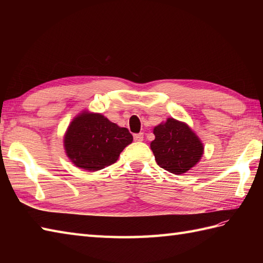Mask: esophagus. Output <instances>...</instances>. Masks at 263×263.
I'll return each instance as SVG.
<instances>
[{
  "label": "esophagus",
  "instance_id": "34e87169",
  "mask_svg": "<svg viewBox=\"0 0 263 263\" xmlns=\"http://www.w3.org/2000/svg\"><path fill=\"white\" fill-rule=\"evenodd\" d=\"M136 141H142L143 140V133H137V135L133 136Z\"/></svg>",
  "mask_w": 263,
  "mask_h": 263
}]
</instances>
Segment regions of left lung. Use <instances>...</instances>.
I'll list each match as a JSON object with an SVG mask.
<instances>
[{
	"label": "left lung",
	"mask_w": 263,
	"mask_h": 263,
	"mask_svg": "<svg viewBox=\"0 0 263 263\" xmlns=\"http://www.w3.org/2000/svg\"><path fill=\"white\" fill-rule=\"evenodd\" d=\"M155 140L150 143L155 159L161 168L173 174H183L200 160L203 146L185 123L168 119L154 128Z\"/></svg>",
	"instance_id": "1"
}]
</instances>
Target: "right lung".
Wrapping results in <instances>:
<instances>
[{
  "instance_id": "obj_1",
  "label": "right lung",
  "mask_w": 263,
  "mask_h": 263,
  "mask_svg": "<svg viewBox=\"0 0 263 263\" xmlns=\"http://www.w3.org/2000/svg\"><path fill=\"white\" fill-rule=\"evenodd\" d=\"M132 140L126 127H120L102 114L83 113L71 122L64 147L76 166L95 172L114 164Z\"/></svg>"
}]
</instances>
